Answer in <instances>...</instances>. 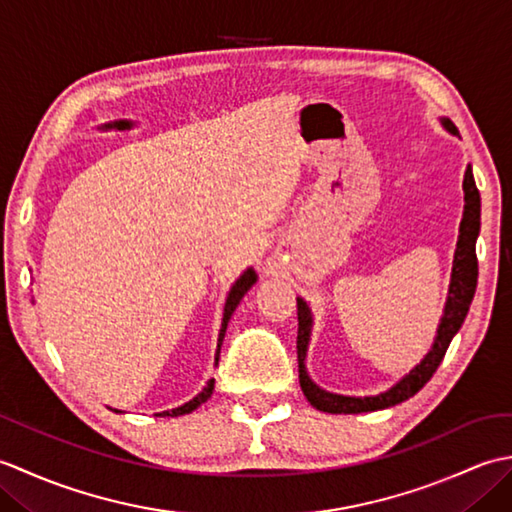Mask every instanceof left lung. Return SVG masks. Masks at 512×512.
<instances>
[{
  "mask_svg": "<svg viewBox=\"0 0 512 512\" xmlns=\"http://www.w3.org/2000/svg\"><path fill=\"white\" fill-rule=\"evenodd\" d=\"M444 127L449 129L451 134H458V127L451 121H442ZM464 217L460 224V237H458V248H455V259H453V275H451V286H449V299L447 308H444V317L438 328L436 343H433L431 352L422 358V363L411 369V372L400 380L398 385L391 387L385 394L369 396V398H350V396H339V394H328V391L319 389L312 383L308 372H306V350H308V339H310V325L312 317L306 306V301L297 299V317H299V330H297V361H299V383L303 394H306L308 402L319 411L328 413H363V411H376V409H387L394 407L402 400H409L413 394L429 383V378L436 374L438 365L442 363L444 354H447L451 339L466 319V312L471 308V301L477 288V255H475V242L477 235H480V191L475 187L473 169L469 165L464 173Z\"/></svg>",
  "mask_w": 512,
  "mask_h": 512,
  "instance_id": "1",
  "label": "left lung"
}]
</instances>
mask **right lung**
<instances>
[{
  "mask_svg": "<svg viewBox=\"0 0 512 512\" xmlns=\"http://www.w3.org/2000/svg\"><path fill=\"white\" fill-rule=\"evenodd\" d=\"M114 127H118V129H127V127H132L129 125L127 121H118V123H114ZM257 281V275H255V270L253 268H248L246 273L239 277L235 284H233V288H231V292H228V299H226V306H224V319H222V330H220V339H217V356H220V347H222V341H224V332H226V325H228V319H231V314L235 312V308L239 306V301H242V297L246 295L248 292V288L253 286ZM213 387H215V380H209V385H206L198 396H195L193 400H189L187 405H182V407H178V409H171V411H162V413H158V416H171V418H176V416H184V413H191L193 409H198L202 402H206L211 398V394H213Z\"/></svg>",
  "mask_w": 512,
  "mask_h": 512,
  "instance_id": "right-lung-1",
  "label": "right lung"
}]
</instances>
